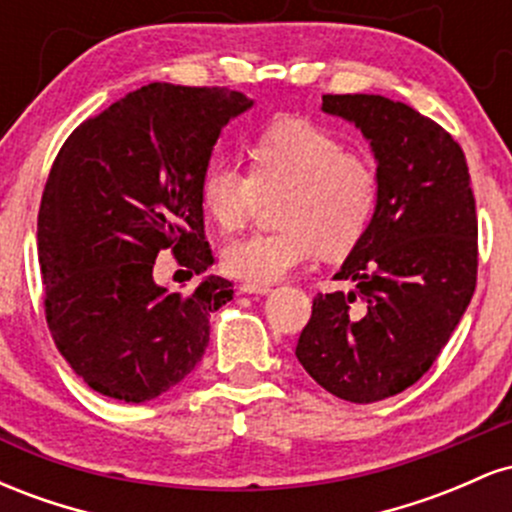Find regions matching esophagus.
<instances>
[{
	"instance_id": "esophagus-1",
	"label": "esophagus",
	"mask_w": 512,
	"mask_h": 512,
	"mask_svg": "<svg viewBox=\"0 0 512 512\" xmlns=\"http://www.w3.org/2000/svg\"><path fill=\"white\" fill-rule=\"evenodd\" d=\"M240 291H243V293H257V296H264V293L272 291V286H269V284H255V281H245V284H240Z\"/></svg>"
}]
</instances>
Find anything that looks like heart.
Instances as JSON below:
<instances>
[{"label":"heart","instance_id":"b5f03b06","mask_svg":"<svg viewBox=\"0 0 512 512\" xmlns=\"http://www.w3.org/2000/svg\"><path fill=\"white\" fill-rule=\"evenodd\" d=\"M250 163L252 173L216 158L199 187L204 211L223 231L245 226L262 195L284 192L276 204V231L233 240L223 252L233 276L267 284L317 250L342 257L366 236L378 209V170L327 129L293 117L276 120L255 137Z\"/></svg>","mask_w":512,"mask_h":512}]
</instances>
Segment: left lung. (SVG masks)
Here are the masks:
<instances>
[{
    "label": "left lung",
    "instance_id": "left-lung-1",
    "mask_svg": "<svg viewBox=\"0 0 512 512\" xmlns=\"http://www.w3.org/2000/svg\"><path fill=\"white\" fill-rule=\"evenodd\" d=\"M327 115L361 129L378 163L373 221L317 293L296 358L317 385L370 404L433 366L477 286V207L460 144L409 105L385 96H322Z\"/></svg>",
    "mask_w": 512,
    "mask_h": 512
}]
</instances>
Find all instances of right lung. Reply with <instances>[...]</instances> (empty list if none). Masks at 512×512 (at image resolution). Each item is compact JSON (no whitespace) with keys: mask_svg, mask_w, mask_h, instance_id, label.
Instances as JSON below:
<instances>
[{"mask_svg":"<svg viewBox=\"0 0 512 512\" xmlns=\"http://www.w3.org/2000/svg\"><path fill=\"white\" fill-rule=\"evenodd\" d=\"M248 108L240 91L156 81L81 122L57 154L38 214L45 317L91 390L139 404L202 361L233 284L209 274L170 293L154 264L170 250L190 276L211 267L199 187L221 129Z\"/></svg>","mask_w":512,"mask_h":512,"instance_id":"1","label":"right lung"}]
</instances>
